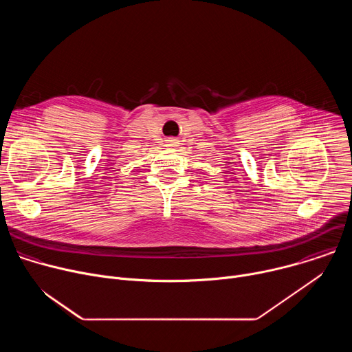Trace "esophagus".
Returning a JSON list of instances; mask_svg holds the SVG:
<instances>
[{"label": "esophagus", "instance_id": "1", "mask_svg": "<svg viewBox=\"0 0 352 352\" xmlns=\"http://www.w3.org/2000/svg\"><path fill=\"white\" fill-rule=\"evenodd\" d=\"M168 142H170V146H173V144H174V143H175V142H174V140H168Z\"/></svg>", "mask_w": 352, "mask_h": 352}]
</instances>
